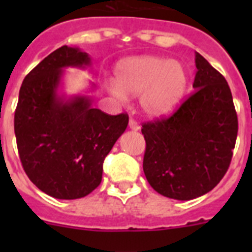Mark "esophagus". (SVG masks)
Segmentation results:
<instances>
[{"mask_svg":"<svg viewBox=\"0 0 252 252\" xmlns=\"http://www.w3.org/2000/svg\"><path fill=\"white\" fill-rule=\"evenodd\" d=\"M128 127H130L131 130H133V131H139L140 130L139 124H137V122L135 121L133 119H130V121H128Z\"/></svg>","mask_w":252,"mask_h":252,"instance_id":"obj_1","label":"esophagus"}]
</instances>
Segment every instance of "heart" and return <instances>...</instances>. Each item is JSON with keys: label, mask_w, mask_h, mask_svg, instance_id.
Segmentation results:
<instances>
[{"label": "heart", "mask_w": 252, "mask_h": 252, "mask_svg": "<svg viewBox=\"0 0 252 252\" xmlns=\"http://www.w3.org/2000/svg\"><path fill=\"white\" fill-rule=\"evenodd\" d=\"M188 72L178 60L157 55H140L121 60L115 81L107 90L120 101L126 94L139 95L142 112L153 119H162L177 110L188 88Z\"/></svg>", "instance_id": "1"}]
</instances>
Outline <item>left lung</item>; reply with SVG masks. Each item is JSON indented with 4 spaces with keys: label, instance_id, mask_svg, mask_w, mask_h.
<instances>
[{
    "label": "left lung",
    "instance_id": "1",
    "mask_svg": "<svg viewBox=\"0 0 252 252\" xmlns=\"http://www.w3.org/2000/svg\"><path fill=\"white\" fill-rule=\"evenodd\" d=\"M194 93L170 117L145 122L142 168L164 197L189 201L217 186L232 159L239 122L223 75L195 53Z\"/></svg>",
    "mask_w": 252,
    "mask_h": 252
}]
</instances>
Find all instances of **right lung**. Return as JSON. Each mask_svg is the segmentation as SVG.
I'll return each mask as SVG.
<instances>
[{
	"instance_id": "1",
	"label": "right lung",
	"mask_w": 252,
	"mask_h": 252,
	"mask_svg": "<svg viewBox=\"0 0 252 252\" xmlns=\"http://www.w3.org/2000/svg\"><path fill=\"white\" fill-rule=\"evenodd\" d=\"M91 65L79 48L62 46L25 77L15 111V135L24 170L58 199L86 197L101 184L103 161L128 124L92 107L91 95L59 94L64 69ZM94 87V84H92Z\"/></svg>"
}]
</instances>
